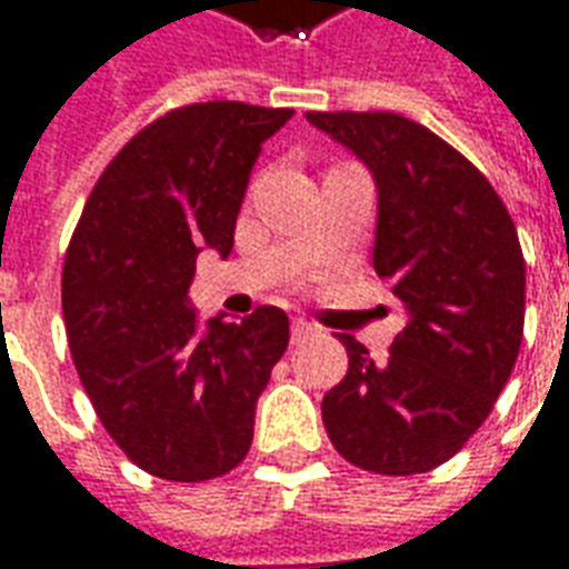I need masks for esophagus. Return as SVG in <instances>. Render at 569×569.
I'll return each mask as SVG.
<instances>
[{
  "instance_id": "esophagus-1",
  "label": "esophagus",
  "mask_w": 569,
  "mask_h": 569,
  "mask_svg": "<svg viewBox=\"0 0 569 569\" xmlns=\"http://www.w3.org/2000/svg\"><path fill=\"white\" fill-rule=\"evenodd\" d=\"M312 335H316V328H312V325L303 322V319H293V325H291V340H293V343H303V340H307V337H312Z\"/></svg>"
}]
</instances>
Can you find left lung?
Segmentation results:
<instances>
[{"instance_id":"8db88e82","label":"left lung","mask_w":569,"mask_h":569,"mask_svg":"<svg viewBox=\"0 0 569 569\" xmlns=\"http://www.w3.org/2000/svg\"><path fill=\"white\" fill-rule=\"evenodd\" d=\"M378 182L375 272L409 312L387 362L337 335L350 368L322 421L350 465L387 477L440 468L487 421L523 340L527 262L487 176L390 111H309Z\"/></svg>"}]
</instances>
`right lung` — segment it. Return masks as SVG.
<instances>
[{"label":"right lung","mask_w":569,"mask_h":569,"mask_svg":"<svg viewBox=\"0 0 569 569\" xmlns=\"http://www.w3.org/2000/svg\"><path fill=\"white\" fill-rule=\"evenodd\" d=\"M291 113L172 108L117 151L70 238L61 307L82 390L123 456L160 480L201 483L244 461L257 399L288 350L284 309L201 331L188 284L203 247L232 253L250 170Z\"/></svg>","instance_id":"add662e5"}]
</instances>
